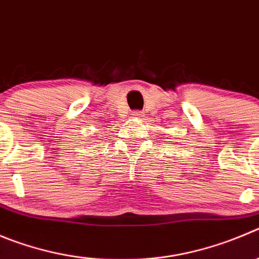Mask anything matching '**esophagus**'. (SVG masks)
Returning a JSON list of instances; mask_svg holds the SVG:
<instances>
[{"instance_id": "obj_1", "label": "esophagus", "mask_w": 259, "mask_h": 259, "mask_svg": "<svg viewBox=\"0 0 259 259\" xmlns=\"http://www.w3.org/2000/svg\"><path fill=\"white\" fill-rule=\"evenodd\" d=\"M133 116H135V117H142V116H143V113L139 112V111H135V112H133Z\"/></svg>"}]
</instances>
